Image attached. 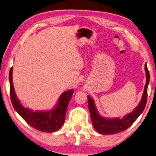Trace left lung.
I'll use <instances>...</instances> for the list:
<instances>
[{
	"label": "left lung",
	"mask_w": 156,
	"mask_h": 156,
	"mask_svg": "<svg viewBox=\"0 0 156 156\" xmlns=\"http://www.w3.org/2000/svg\"><path fill=\"white\" fill-rule=\"evenodd\" d=\"M145 71L146 73V83L145 85L144 94L141 102L133 109L132 112L126 115L122 119H119V118L106 119V118L102 117L98 112L93 100L89 95H87L88 108L92 122H93V127L98 133L101 134H114V133H117L126 130L132 125L133 123L139 117V115L143 112L147 102V95H148L147 91H148V85L150 80V75H149V71L146 63L145 64Z\"/></svg>",
	"instance_id": "left-lung-1"
}]
</instances>
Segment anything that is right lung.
<instances>
[{
	"label": "right lung",
	"instance_id": "1",
	"mask_svg": "<svg viewBox=\"0 0 156 156\" xmlns=\"http://www.w3.org/2000/svg\"><path fill=\"white\" fill-rule=\"evenodd\" d=\"M12 67L9 73L10 94L12 106L15 111L30 126L44 132L51 133L58 130L65 121L66 113L69 102L73 94V90L66 91L61 94L55 109L48 112H33L25 108L17 98L12 83Z\"/></svg>",
	"mask_w": 156,
	"mask_h": 156
}]
</instances>
